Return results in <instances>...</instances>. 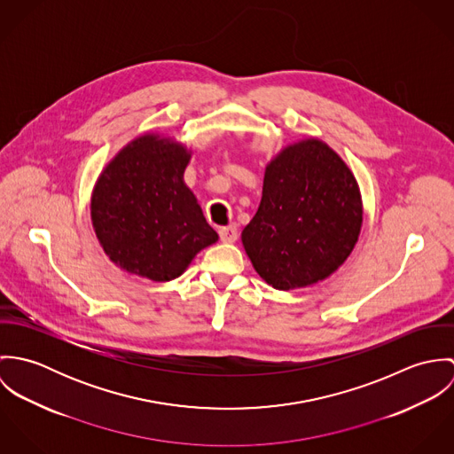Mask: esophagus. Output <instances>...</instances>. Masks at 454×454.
Wrapping results in <instances>:
<instances>
[{
    "label": "esophagus",
    "instance_id": "esophagus-1",
    "mask_svg": "<svg viewBox=\"0 0 454 454\" xmlns=\"http://www.w3.org/2000/svg\"><path fill=\"white\" fill-rule=\"evenodd\" d=\"M220 239L223 243H234L238 239V227L236 225H229V227H222L220 229Z\"/></svg>",
    "mask_w": 454,
    "mask_h": 454
}]
</instances>
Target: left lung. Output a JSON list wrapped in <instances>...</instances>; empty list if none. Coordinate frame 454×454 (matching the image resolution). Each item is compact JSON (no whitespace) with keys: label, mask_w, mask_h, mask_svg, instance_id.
Listing matches in <instances>:
<instances>
[{"label":"left lung","mask_w":454,"mask_h":454,"mask_svg":"<svg viewBox=\"0 0 454 454\" xmlns=\"http://www.w3.org/2000/svg\"><path fill=\"white\" fill-rule=\"evenodd\" d=\"M362 227L355 176L318 139L286 146L265 169L259 211L241 239L260 278L278 290L330 276Z\"/></svg>","instance_id":"left-lung-1"}]
</instances>
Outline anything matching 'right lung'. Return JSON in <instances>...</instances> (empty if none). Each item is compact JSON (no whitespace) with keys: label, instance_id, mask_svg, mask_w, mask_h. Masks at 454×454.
Listing matches in <instances>:
<instances>
[{"label":"right lung","instance_id":"right-lung-1","mask_svg":"<svg viewBox=\"0 0 454 454\" xmlns=\"http://www.w3.org/2000/svg\"><path fill=\"white\" fill-rule=\"evenodd\" d=\"M189 152L141 136L103 171L92 195L96 236L119 267L152 281L178 278L218 234L184 184Z\"/></svg>","mask_w":454,"mask_h":454}]
</instances>
